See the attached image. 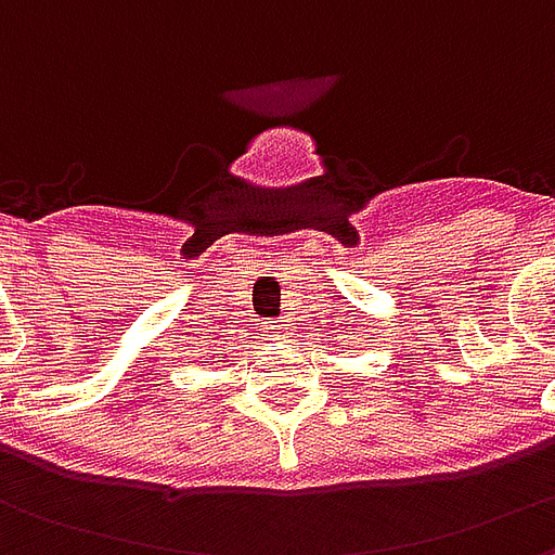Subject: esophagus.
I'll return each mask as SVG.
<instances>
[{"instance_id":"obj_1","label":"esophagus","mask_w":555,"mask_h":555,"mask_svg":"<svg viewBox=\"0 0 555 555\" xmlns=\"http://www.w3.org/2000/svg\"><path fill=\"white\" fill-rule=\"evenodd\" d=\"M267 330H270V336L276 338V341H285V338L291 336L288 321H270V326H267Z\"/></svg>"}]
</instances>
